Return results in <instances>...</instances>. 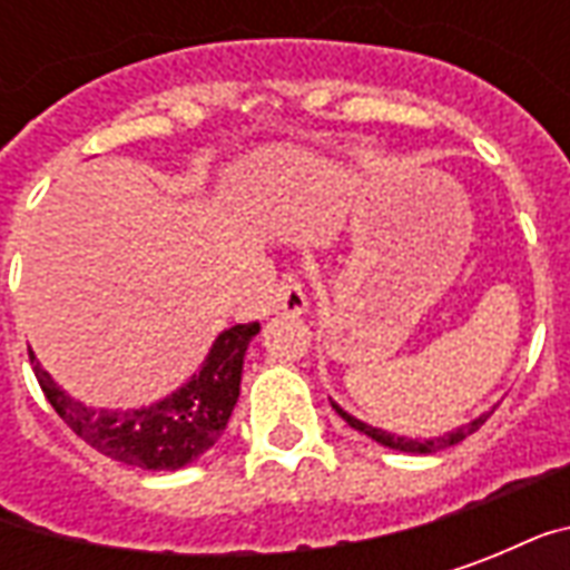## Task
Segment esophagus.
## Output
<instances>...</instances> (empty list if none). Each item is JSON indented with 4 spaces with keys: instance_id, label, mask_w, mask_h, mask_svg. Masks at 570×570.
<instances>
[{
    "instance_id": "1",
    "label": "esophagus",
    "mask_w": 570,
    "mask_h": 570,
    "mask_svg": "<svg viewBox=\"0 0 570 570\" xmlns=\"http://www.w3.org/2000/svg\"><path fill=\"white\" fill-rule=\"evenodd\" d=\"M274 305H277V311H284V314H305L308 311V293H305L302 274H284V281L277 284V293H274Z\"/></svg>"
}]
</instances>
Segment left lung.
<instances>
[{
    "label": "left lung",
    "instance_id": "8db88e82",
    "mask_svg": "<svg viewBox=\"0 0 570 570\" xmlns=\"http://www.w3.org/2000/svg\"><path fill=\"white\" fill-rule=\"evenodd\" d=\"M333 409L342 415V419L351 424L354 430H360V433H366L370 440L382 442V445H387V449H396V452H412V454H433V452H442V449H452V445H458L461 440H466L470 433H476L485 421H489V415H479L476 421H470V424H461V428H454L452 433H442V436H430V440H409V436H396V433H387V430H379L372 428V424H363L360 419H354V415H347L345 409H338L333 403Z\"/></svg>",
    "mask_w": 570,
    "mask_h": 570
}]
</instances>
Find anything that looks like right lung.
Segmentation results:
<instances>
[{
    "label": "right lung",
    "instance_id": "1",
    "mask_svg": "<svg viewBox=\"0 0 570 570\" xmlns=\"http://www.w3.org/2000/svg\"><path fill=\"white\" fill-rule=\"evenodd\" d=\"M259 323H237L219 333L210 354L179 391L142 409H88L42 370L30 351L36 382L67 428L112 461L140 470H179L216 445L240 396V372Z\"/></svg>",
    "mask_w": 570,
    "mask_h": 570
}]
</instances>
